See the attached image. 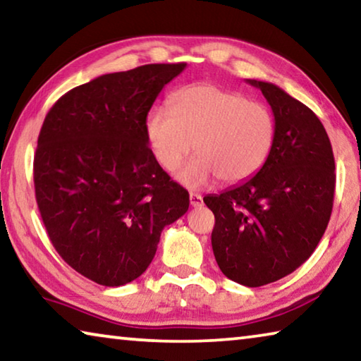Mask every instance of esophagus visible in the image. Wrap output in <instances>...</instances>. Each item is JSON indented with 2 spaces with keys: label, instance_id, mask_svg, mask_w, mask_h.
<instances>
[{
  "label": "esophagus",
  "instance_id": "1",
  "mask_svg": "<svg viewBox=\"0 0 361 361\" xmlns=\"http://www.w3.org/2000/svg\"><path fill=\"white\" fill-rule=\"evenodd\" d=\"M189 202H191L192 207H200L204 202L202 195L197 194V192H191V194H189Z\"/></svg>",
  "mask_w": 361,
  "mask_h": 361
}]
</instances>
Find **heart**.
<instances>
[{"label": "heart", "mask_w": 361, "mask_h": 361, "mask_svg": "<svg viewBox=\"0 0 361 361\" xmlns=\"http://www.w3.org/2000/svg\"><path fill=\"white\" fill-rule=\"evenodd\" d=\"M146 137L169 172L178 169L192 148L197 152L176 175L183 185L199 188L215 176L235 185L266 164L276 142V119L266 105L240 92L194 84L170 97V109H152Z\"/></svg>", "instance_id": "obj_1"}]
</instances>
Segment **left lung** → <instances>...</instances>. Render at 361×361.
I'll return each mask as SVG.
<instances>
[{
	"mask_svg": "<svg viewBox=\"0 0 361 361\" xmlns=\"http://www.w3.org/2000/svg\"><path fill=\"white\" fill-rule=\"evenodd\" d=\"M248 82L272 108L274 148L255 176L204 202L215 215L219 269L255 288L288 276L314 253L331 216L336 173L328 133L312 109L276 84Z\"/></svg>",
	"mask_w": 361,
	"mask_h": 361,
	"instance_id": "8db88e82",
	"label": "left lung"
}]
</instances>
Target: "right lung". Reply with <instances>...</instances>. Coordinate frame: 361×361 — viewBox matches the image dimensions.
<instances>
[{
	"label": "right lung",
	"instance_id": "add662e5",
	"mask_svg": "<svg viewBox=\"0 0 361 361\" xmlns=\"http://www.w3.org/2000/svg\"><path fill=\"white\" fill-rule=\"evenodd\" d=\"M186 63L109 73L49 109L33 161L36 204L54 248L105 286L132 282L154 258L161 232L185 215L189 194L149 148L146 118Z\"/></svg>",
	"mask_w": 361,
	"mask_h": 361
}]
</instances>
